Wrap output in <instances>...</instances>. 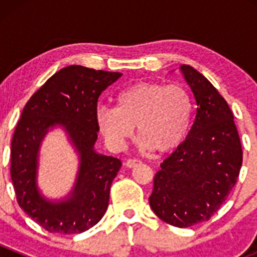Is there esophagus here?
Listing matches in <instances>:
<instances>
[{
  "instance_id": "esophagus-1",
  "label": "esophagus",
  "mask_w": 257,
  "mask_h": 257,
  "mask_svg": "<svg viewBox=\"0 0 257 257\" xmlns=\"http://www.w3.org/2000/svg\"><path fill=\"white\" fill-rule=\"evenodd\" d=\"M142 164V162L141 160H138V159H128L125 162V167L126 168H136V167H138V165H141Z\"/></svg>"
}]
</instances>
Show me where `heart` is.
<instances>
[{
  "mask_svg": "<svg viewBox=\"0 0 257 257\" xmlns=\"http://www.w3.org/2000/svg\"><path fill=\"white\" fill-rule=\"evenodd\" d=\"M116 108H98L103 136L115 145L132 138L137 126L141 147L165 154L184 143L193 118V99L180 84L138 82L116 94Z\"/></svg>",
  "mask_w": 257,
  "mask_h": 257,
  "instance_id": "b5f03b06",
  "label": "heart"
}]
</instances>
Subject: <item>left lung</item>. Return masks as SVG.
Returning a JSON list of instances; mask_svg holds the SVG:
<instances>
[{
    "mask_svg": "<svg viewBox=\"0 0 257 257\" xmlns=\"http://www.w3.org/2000/svg\"><path fill=\"white\" fill-rule=\"evenodd\" d=\"M196 100V115L188 137L160 164L149 196L159 219L177 227L208 221L236 184L242 150L226 100L201 73L180 66Z\"/></svg>",
    "mask_w": 257,
    "mask_h": 257,
    "instance_id": "obj_1",
    "label": "left lung"
}]
</instances>
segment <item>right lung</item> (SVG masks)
<instances>
[{"mask_svg":"<svg viewBox=\"0 0 257 257\" xmlns=\"http://www.w3.org/2000/svg\"><path fill=\"white\" fill-rule=\"evenodd\" d=\"M118 72L68 66L56 72L27 102L11 143V178L18 205L49 232L80 234L94 226L108 208L118 158L94 149L100 93L120 78ZM62 128L79 159L71 191L49 199L38 186L39 153L49 131Z\"/></svg>","mask_w":257,"mask_h":257,"instance_id":"add662e5","label":"right lung"}]
</instances>
